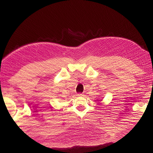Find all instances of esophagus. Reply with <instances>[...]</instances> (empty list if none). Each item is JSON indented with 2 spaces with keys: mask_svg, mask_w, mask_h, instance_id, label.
<instances>
[{
  "mask_svg": "<svg viewBox=\"0 0 153 153\" xmlns=\"http://www.w3.org/2000/svg\"><path fill=\"white\" fill-rule=\"evenodd\" d=\"M77 97H83L84 94H77Z\"/></svg>",
  "mask_w": 153,
  "mask_h": 153,
  "instance_id": "esophagus-1",
  "label": "esophagus"
}]
</instances>
